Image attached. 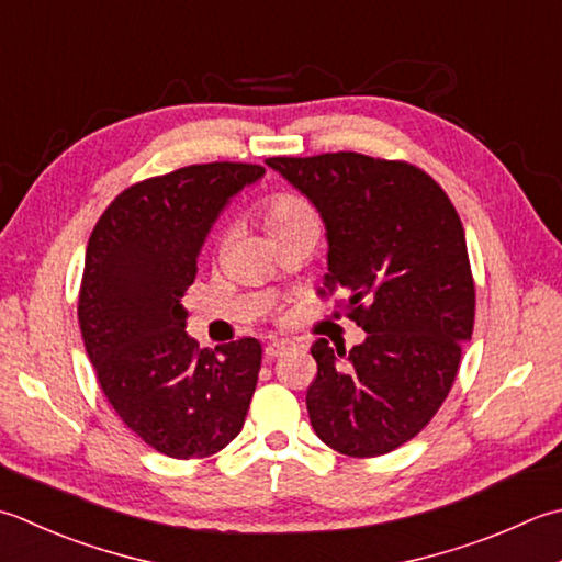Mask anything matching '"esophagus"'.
<instances>
[{
  "label": "esophagus",
  "mask_w": 562,
  "mask_h": 562,
  "mask_svg": "<svg viewBox=\"0 0 562 562\" xmlns=\"http://www.w3.org/2000/svg\"><path fill=\"white\" fill-rule=\"evenodd\" d=\"M290 340L288 338H274V340H270V344L266 346V358H278V356H282V353H288L290 350Z\"/></svg>",
  "instance_id": "esophagus-1"
}]
</instances>
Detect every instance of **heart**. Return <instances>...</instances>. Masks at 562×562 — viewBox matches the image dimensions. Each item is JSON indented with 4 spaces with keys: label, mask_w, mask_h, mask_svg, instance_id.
<instances>
[{
    "label": "heart",
    "mask_w": 562,
    "mask_h": 562,
    "mask_svg": "<svg viewBox=\"0 0 562 562\" xmlns=\"http://www.w3.org/2000/svg\"><path fill=\"white\" fill-rule=\"evenodd\" d=\"M312 212L306 209L302 200H296L292 194H272L262 204V216H266V226L268 231H274L278 226H284L294 222V218L310 216Z\"/></svg>",
    "instance_id": "1"
}]
</instances>
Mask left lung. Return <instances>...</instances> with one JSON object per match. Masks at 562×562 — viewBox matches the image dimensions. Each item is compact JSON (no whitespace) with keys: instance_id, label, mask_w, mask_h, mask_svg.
Here are the masks:
<instances>
[{"instance_id":"8db88e82","label":"left lung","mask_w":562,"mask_h":562,"mask_svg":"<svg viewBox=\"0 0 562 562\" xmlns=\"http://www.w3.org/2000/svg\"><path fill=\"white\" fill-rule=\"evenodd\" d=\"M326 224L324 288L346 292L366 340L312 346L306 409L316 436L350 458H375L441 409L475 324L465 231L456 206L416 165L360 153L268 158ZM324 294V290H322Z\"/></svg>"}]
</instances>
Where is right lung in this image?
<instances>
[{
    "label": "right lung",
    "instance_id": "add662e5",
    "mask_svg": "<svg viewBox=\"0 0 562 562\" xmlns=\"http://www.w3.org/2000/svg\"><path fill=\"white\" fill-rule=\"evenodd\" d=\"M266 168L190 165L131 184L106 206L85 252L77 318L99 387L158 453L214 456L244 428L262 348L240 338L200 350L182 296L226 204Z\"/></svg>",
    "mask_w": 562,
    "mask_h": 562
}]
</instances>
